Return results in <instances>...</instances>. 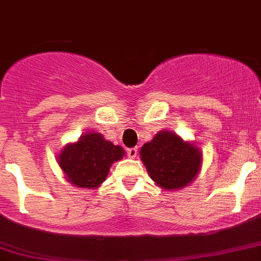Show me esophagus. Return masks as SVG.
Here are the masks:
<instances>
[{"label": "esophagus", "mask_w": 261, "mask_h": 261, "mask_svg": "<svg viewBox=\"0 0 261 261\" xmlns=\"http://www.w3.org/2000/svg\"><path fill=\"white\" fill-rule=\"evenodd\" d=\"M127 155L130 158H135L138 155V148H130V149H127Z\"/></svg>", "instance_id": "esophagus-1"}]
</instances>
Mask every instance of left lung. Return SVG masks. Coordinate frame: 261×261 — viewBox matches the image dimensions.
Returning a JSON list of instances; mask_svg holds the SVG:
<instances>
[{
	"instance_id": "1",
	"label": "left lung",
	"mask_w": 261,
	"mask_h": 261,
	"mask_svg": "<svg viewBox=\"0 0 261 261\" xmlns=\"http://www.w3.org/2000/svg\"><path fill=\"white\" fill-rule=\"evenodd\" d=\"M140 160L150 179L165 191H177L192 184L201 171L202 152L194 143L162 130L140 149Z\"/></svg>"
}]
</instances>
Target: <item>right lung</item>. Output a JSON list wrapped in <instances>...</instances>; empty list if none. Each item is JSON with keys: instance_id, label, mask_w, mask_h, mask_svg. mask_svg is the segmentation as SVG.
I'll return each instance as SVG.
<instances>
[{"instance_id": "obj_1", "label": "right lung", "mask_w": 261, "mask_h": 261, "mask_svg": "<svg viewBox=\"0 0 261 261\" xmlns=\"http://www.w3.org/2000/svg\"><path fill=\"white\" fill-rule=\"evenodd\" d=\"M125 150L106 140L99 133H86L74 143H68L58 154V164L65 180L82 189H96L106 181L109 169L121 161Z\"/></svg>"}]
</instances>
